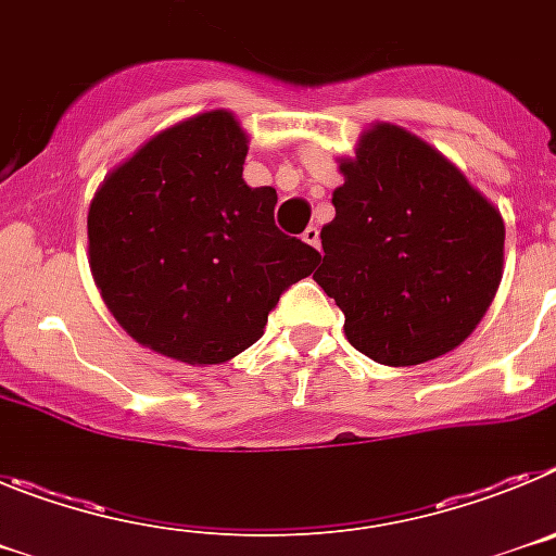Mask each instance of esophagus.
I'll use <instances>...</instances> for the list:
<instances>
[{
	"label": "esophagus",
	"mask_w": 556,
	"mask_h": 556,
	"mask_svg": "<svg viewBox=\"0 0 556 556\" xmlns=\"http://www.w3.org/2000/svg\"><path fill=\"white\" fill-rule=\"evenodd\" d=\"M303 242H306V244H312L314 250H320V230L314 228V225H312V228H306V230H303Z\"/></svg>",
	"instance_id": "esophagus-1"
}]
</instances>
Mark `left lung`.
I'll return each instance as SVG.
<instances>
[{
  "label": "left lung",
  "instance_id": "obj_1",
  "mask_svg": "<svg viewBox=\"0 0 556 556\" xmlns=\"http://www.w3.org/2000/svg\"><path fill=\"white\" fill-rule=\"evenodd\" d=\"M337 164L345 184L314 281L345 314L348 342L390 367L459 348L504 275L501 211L437 147L390 122H372Z\"/></svg>",
  "mask_w": 556,
  "mask_h": 556
}]
</instances>
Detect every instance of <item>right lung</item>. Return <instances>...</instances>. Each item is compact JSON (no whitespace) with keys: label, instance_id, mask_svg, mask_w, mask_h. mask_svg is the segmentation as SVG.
Wrapping results in <instances>:
<instances>
[{"label":"right lung","instance_id":"1","mask_svg":"<svg viewBox=\"0 0 556 556\" xmlns=\"http://www.w3.org/2000/svg\"><path fill=\"white\" fill-rule=\"evenodd\" d=\"M250 136L228 108L164 127L113 166L88 205V267L139 345L223 365L320 253L275 228L273 186L242 178Z\"/></svg>","mask_w":556,"mask_h":556}]
</instances>
